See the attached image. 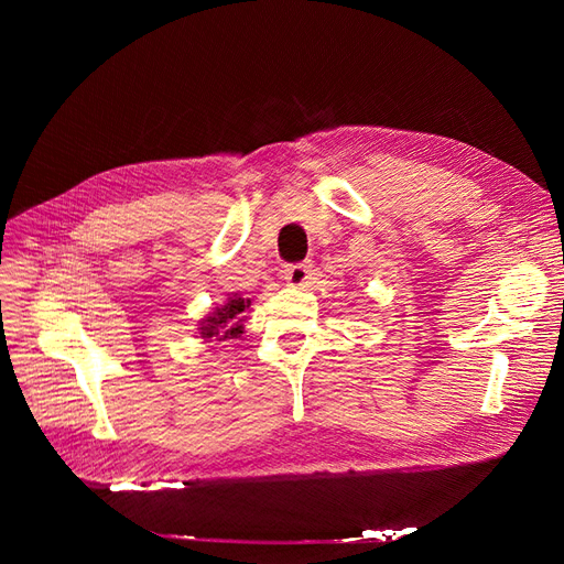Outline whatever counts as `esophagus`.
Wrapping results in <instances>:
<instances>
[{
	"label": "esophagus",
	"mask_w": 564,
	"mask_h": 564,
	"mask_svg": "<svg viewBox=\"0 0 564 564\" xmlns=\"http://www.w3.org/2000/svg\"><path fill=\"white\" fill-rule=\"evenodd\" d=\"M284 280L292 286H305L311 280V265L308 263H289L284 268Z\"/></svg>",
	"instance_id": "esophagus-1"
}]
</instances>
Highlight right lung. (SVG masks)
<instances>
[{
    "mask_svg": "<svg viewBox=\"0 0 564 564\" xmlns=\"http://www.w3.org/2000/svg\"><path fill=\"white\" fill-rule=\"evenodd\" d=\"M249 299H240L235 294V299H230L224 308H216L207 319H204V327L202 336L204 338H212L216 336L218 340L224 338H237L242 334V313L245 308H249Z\"/></svg>",
    "mask_w": 564,
    "mask_h": 564,
    "instance_id": "add662e5",
    "label": "right lung"
}]
</instances>
